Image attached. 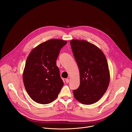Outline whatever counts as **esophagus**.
I'll list each match as a JSON object with an SVG mask.
<instances>
[{"mask_svg":"<svg viewBox=\"0 0 132 132\" xmlns=\"http://www.w3.org/2000/svg\"><path fill=\"white\" fill-rule=\"evenodd\" d=\"M65 81H66V82L67 84H68V83L69 82V79H68V78L66 79V80H65Z\"/></svg>","mask_w":132,"mask_h":132,"instance_id":"obj_1","label":"esophagus"}]
</instances>
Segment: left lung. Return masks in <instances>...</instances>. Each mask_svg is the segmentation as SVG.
Listing matches in <instances>:
<instances>
[{"instance_id":"1","label":"left lung","mask_w":132,"mask_h":132,"mask_svg":"<svg viewBox=\"0 0 132 132\" xmlns=\"http://www.w3.org/2000/svg\"><path fill=\"white\" fill-rule=\"evenodd\" d=\"M80 71V86L73 90L77 100L91 104L99 100L110 82V72L105 56L96 46L86 41L70 42Z\"/></svg>"}]
</instances>
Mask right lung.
I'll return each instance as SVG.
<instances>
[{
    "label": "right lung",
    "instance_id": "obj_1",
    "mask_svg": "<svg viewBox=\"0 0 132 132\" xmlns=\"http://www.w3.org/2000/svg\"><path fill=\"white\" fill-rule=\"evenodd\" d=\"M66 44L60 39L50 40L36 46L29 55L23 81L27 93L35 102L48 104L58 97L64 82L56 61Z\"/></svg>",
    "mask_w": 132,
    "mask_h": 132
}]
</instances>
